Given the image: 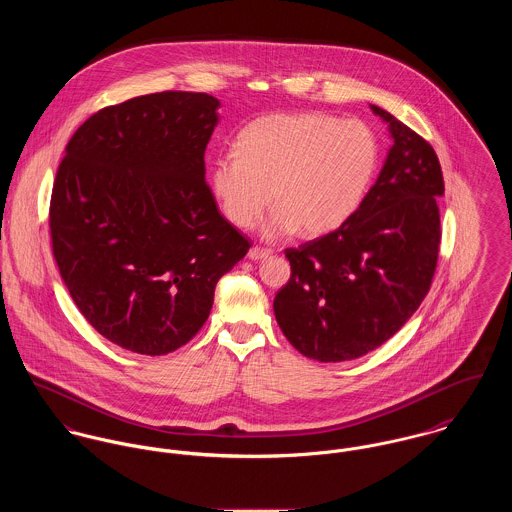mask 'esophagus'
<instances>
[{
    "instance_id": "obj_1",
    "label": "esophagus",
    "mask_w": 512,
    "mask_h": 512,
    "mask_svg": "<svg viewBox=\"0 0 512 512\" xmlns=\"http://www.w3.org/2000/svg\"><path fill=\"white\" fill-rule=\"evenodd\" d=\"M247 257H249L251 261H261V259L271 257V251H269V249H263V247H251L249 253H247Z\"/></svg>"
}]
</instances>
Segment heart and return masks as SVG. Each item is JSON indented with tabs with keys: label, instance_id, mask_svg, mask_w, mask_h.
<instances>
[{
	"label": "heart",
	"instance_id": "heart-1",
	"mask_svg": "<svg viewBox=\"0 0 512 512\" xmlns=\"http://www.w3.org/2000/svg\"><path fill=\"white\" fill-rule=\"evenodd\" d=\"M379 165L373 131L355 119L318 112L251 121L235 151L210 165V190L235 228L251 229L271 206L267 237L302 229L308 237L340 229L361 206Z\"/></svg>",
	"mask_w": 512,
	"mask_h": 512
}]
</instances>
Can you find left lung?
<instances>
[{"label": "left lung", "instance_id": "left-lung-1", "mask_svg": "<svg viewBox=\"0 0 512 512\" xmlns=\"http://www.w3.org/2000/svg\"><path fill=\"white\" fill-rule=\"evenodd\" d=\"M371 110L393 137L377 182L340 229L284 251L292 273L273 302L286 340L322 363L357 359L393 338L438 265V155L395 115Z\"/></svg>", "mask_w": 512, "mask_h": 512}]
</instances>
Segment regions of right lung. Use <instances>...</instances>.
<instances>
[{
	"label": "right lung",
	"instance_id": "obj_1",
	"mask_svg": "<svg viewBox=\"0 0 512 512\" xmlns=\"http://www.w3.org/2000/svg\"><path fill=\"white\" fill-rule=\"evenodd\" d=\"M218 108L204 92L172 90L108 106L58 165L49 224L60 277L123 349L165 355L192 340L216 284L249 251L204 178Z\"/></svg>",
	"mask_w": 512,
	"mask_h": 512
}]
</instances>
